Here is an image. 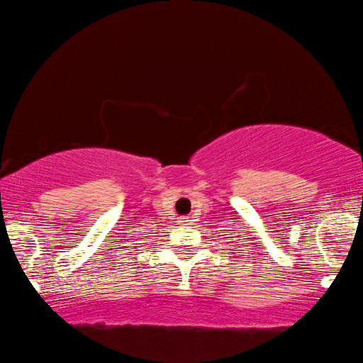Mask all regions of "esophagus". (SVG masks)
<instances>
[{"mask_svg": "<svg viewBox=\"0 0 363 363\" xmlns=\"http://www.w3.org/2000/svg\"><path fill=\"white\" fill-rule=\"evenodd\" d=\"M182 223H183V225H186V223H188V218H183Z\"/></svg>", "mask_w": 363, "mask_h": 363, "instance_id": "obj_1", "label": "esophagus"}]
</instances>
